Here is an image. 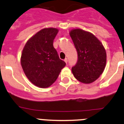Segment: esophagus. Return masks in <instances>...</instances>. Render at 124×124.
Returning <instances> with one entry per match:
<instances>
[{
    "instance_id": "obj_1",
    "label": "esophagus",
    "mask_w": 124,
    "mask_h": 124,
    "mask_svg": "<svg viewBox=\"0 0 124 124\" xmlns=\"http://www.w3.org/2000/svg\"><path fill=\"white\" fill-rule=\"evenodd\" d=\"M64 61H65V63H67V62H68L67 58H65V59H64Z\"/></svg>"
}]
</instances>
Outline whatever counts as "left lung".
Masks as SVG:
<instances>
[{
	"mask_svg": "<svg viewBox=\"0 0 124 124\" xmlns=\"http://www.w3.org/2000/svg\"><path fill=\"white\" fill-rule=\"evenodd\" d=\"M78 54L72 71L75 78L89 84L100 77L106 64V52L102 43L90 32L74 29L70 32Z\"/></svg>",
	"mask_w": 124,
	"mask_h": 124,
	"instance_id": "1",
	"label": "left lung"
}]
</instances>
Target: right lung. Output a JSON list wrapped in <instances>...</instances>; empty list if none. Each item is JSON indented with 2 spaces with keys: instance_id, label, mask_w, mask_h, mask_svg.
I'll use <instances>...</instances> for the list:
<instances>
[{
  "instance_id": "right-lung-1",
  "label": "right lung",
  "mask_w": 124,
  "mask_h": 124,
  "mask_svg": "<svg viewBox=\"0 0 124 124\" xmlns=\"http://www.w3.org/2000/svg\"><path fill=\"white\" fill-rule=\"evenodd\" d=\"M59 30L49 28L40 30L26 43L21 64L24 73L34 85L47 88L57 80L65 62L60 59L53 42Z\"/></svg>"
}]
</instances>
